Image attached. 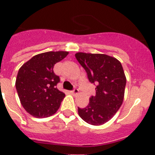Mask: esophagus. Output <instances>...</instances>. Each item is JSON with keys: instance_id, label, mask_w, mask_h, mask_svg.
Returning a JSON list of instances; mask_svg holds the SVG:
<instances>
[{"instance_id": "34e87169", "label": "esophagus", "mask_w": 155, "mask_h": 155, "mask_svg": "<svg viewBox=\"0 0 155 155\" xmlns=\"http://www.w3.org/2000/svg\"><path fill=\"white\" fill-rule=\"evenodd\" d=\"M70 93L71 94H72L73 96H75V95H77L78 93H79V89H77V88H74L72 91H71Z\"/></svg>"}]
</instances>
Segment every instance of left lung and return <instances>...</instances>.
Masks as SVG:
<instances>
[{"instance_id":"1","label":"left lung","mask_w":155,"mask_h":155,"mask_svg":"<svg viewBox=\"0 0 155 155\" xmlns=\"http://www.w3.org/2000/svg\"><path fill=\"white\" fill-rule=\"evenodd\" d=\"M75 58L88 80L97 85L96 95L90 97L87 106L78 107L79 115L90 125H103L115 115L124 100L126 78L121 63L104 54L79 52Z\"/></svg>"}]
</instances>
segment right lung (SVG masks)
<instances>
[{"label":"right lung","mask_w":155,"mask_h":155,"mask_svg":"<svg viewBox=\"0 0 155 155\" xmlns=\"http://www.w3.org/2000/svg\"><path fill=\"white\" fill-rule=\"evenodd\" d=\"M68 54V51L38 54L18 71L15 85L21 104L35 117H50L59 108L65 94L56 87L60 79L53 68Z\"/></svg>","instance_id":"obj_1"}]
</instances>
